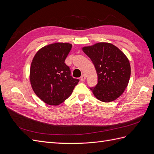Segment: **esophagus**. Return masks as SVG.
Returning <instances> with one entry per match:
<instances>
[{
	"label": "esophagus",
	"instance_id": "1",
	"mask_svg": "<svg viewBox=\"0 0 154 154\" xmlns=\"http://www.w3.org/2000/svg\"><path fill=\"white\" fill-rule=\"evenodd\" d=\"M85 79H86L85 75V74H83V75H82V76H81V78H80L81 81H82V82H84V81L85 80Z\"/></svg>",
	"mask_w": 154,
	"mask_h": 154
}]
</instances>
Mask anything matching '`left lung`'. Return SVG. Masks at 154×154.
I'll list each match as a JSON object with an SVG mask.
<instances>
[{"instance_id": "8db88e82", "label": "left lung", "mask_w": 154, "mask_h": 154, "mask_svg": "<svg viewBox=\"0 0 154 154\" xmlns=\"http://www.w3.org/2000/svg\"><path fill=\"white\" fill-rule=\"evenodd\" d=\"M82 50L91 59L98 76L96 86L91 88L93 94L103 102L118 98L130 80L131 68L128 58L118 48L107 42L85 46Z\"/></svg>"}]
</instances>
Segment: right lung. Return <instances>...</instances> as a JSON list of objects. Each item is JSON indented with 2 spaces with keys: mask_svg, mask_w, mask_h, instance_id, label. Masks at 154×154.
<instances>
[{
  "mask_svg": "<svg viewBox=\"0 0 154 154\" xmlns=\"http://www.w3.org/2000/svg\"><path fill=\"white\" fill-rule=\"evenodd\" d=\"M72 44L57 42L39 49L32 60L29 79L36 95L49 105H58L71 96L78 79L71 76L65 60Z\"/></svg>",
  "mask_w": 154,
  "mask_h": 154,
  "instance_id": "add662e5",
  "label": "right lung"
}]
</instances>
